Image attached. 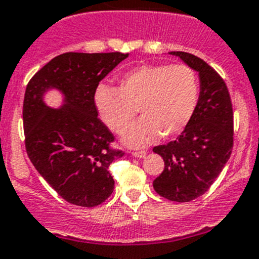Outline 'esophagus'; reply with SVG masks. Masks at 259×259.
Here are the masks:
<instances>
[{
	"mask_svg": "<svg viewBox=\"0 0 259 259\" xmlns=\"http://www.w3.org/2000/svg\"><path fill=\"white\" fill-rule=\"evenodd\" d=\"M146 155V151L145 150H136V151H132V156L135 158H144Z\"/></svg>",
	"mask_w": 259,
	"mask_h": 259,
	"instance_id": "34e87169",
	"label": "esophagus"
}]
</instances>
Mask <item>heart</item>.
<instances>
[{"instance_id":"heart-1","label":"heart","mask_w":259,"mask_h":259,"mask_svg":"<svg viewBox=\"0 0 259 259\" xmlns=\"http://www.w3.org/2000/svg\"><path fill=\"white\" fill-rule=\"evenodd\" d=\"M199 82L195 72L184 64L140 65L123 73L118 89L99 84L94 100L103 122L122 134L137 113H142L123 135L128 146H144L163 134L182 131L195 111Z\"/></svg>"}]
</instances>
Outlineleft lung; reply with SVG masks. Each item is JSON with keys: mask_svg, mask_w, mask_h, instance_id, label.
<instances>
[{"mask_svg": "<svg viewBox=\"0 0 259 259\" xmlns=\"http://www.w3.org/2000/svg\"><path fill=\"white\" fill-rule=\"evenodd\" d=\"M181 59L198 72L200 92L195 111L182 134L167 145L153 149L164 160V170L153 182L163 198L186 203L203 195L215 181L234 146V114L224 79L198 56L182 51Z\"/></svg>", "mask_w": 259, "mask_h": 259, "instance_id": "8db88e82", "label": "left lung"}]
</instances>
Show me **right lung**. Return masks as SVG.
<instances>
[{"label": "right lung", "mask_w": 259, "mask_h": 259, "mask_svg": "<svg viewBox=\"0 0 259 259\" xmlns=\"http://www.w3.org/2000/svg\"><path fill=\"white\" fill-rule=\"evenodd\" d=\"M128 54L65 52L38 70L28 83L23 105L25 149L38 173L68 203L96 207L114 190L109 165L124 153L114 150V136L97 118L94 95ZM63 96L51 108L44 95Z\"/></svg>", "instance_id": "obj_1"}]
</instances>
